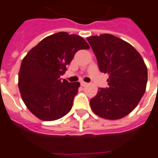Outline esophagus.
Here are the masks:
<instances>
[{"instance_id":"esophagus-1","label":"esophagus","mask_w":158,"mask_h":158,"mask_svg":"<svg viewBox=\"0 0 158 158\" xmlns=\"http://www.w3.org/2000/svg\"><path fill=\"white\" fill-rule=\"evenodd\" d=\"M88 85V83L85 82V81H81V85H82V86H85V85Z\"/></svg>"}]
</instances>
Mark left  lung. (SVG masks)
Here are the masks:
<instances>
[{
    "mask_svg": "<svg viewBox=\"0 0 158 158\" xmlns=\"http://www.w3.org/2000/svg\"><path fill=\"white\" fill-rule=\"evenodd\" d=\"M101 73H108V88H99L90 99L99 117L117 120L135 108L146 89L147 66L140 54L127 41L111 34L87 37Z\"/></svg>",
    "mask_w": 158,
    "mask_h": 158,
    "instance_id": "left-lung-1",
    "label": "left lung"
}]
</instances>
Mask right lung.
Instances as JSON below:
<instances>
[{
	"label": "right lung",
	"instance_id": "right-lung-1",
	"mask_svg": "<svg viewBox=\"0 0 158 158\" xmlns=\"http://www.w3.org/2000/svg\"><path fill=\"white\" fill-rule=\"evenodd\" d=\"M89 48L81 36L60 31L29 50L21 63L19 88L32 114L42 121H55L70 112L80 83H69L60 76L77 51Z\"/></svg>",
	"mask_w": 158,
	"mask_h": 158
}]
</instances>
